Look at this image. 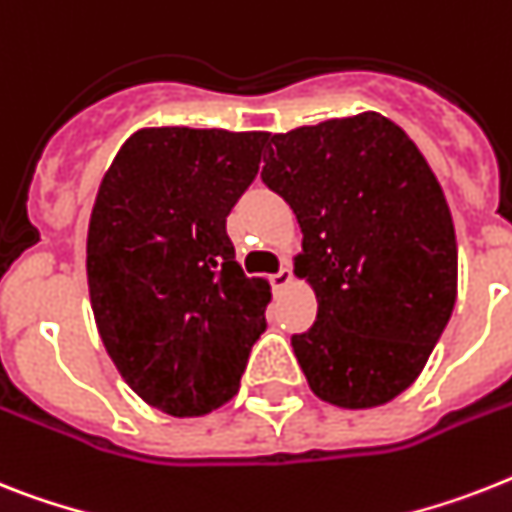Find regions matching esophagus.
I'll return each mask as SVG.
<instances>
[{"instance_id":"34e87169","label":"esophagus","mask_w":512,"mask_h":512,"mask_svg":"<svg viewBox=\"0 0 512 512\" xmlns=\"http://www.w3.org/2000/svg\"><path fill=\"white\" fill-rule=\"evenodd\" d=\"M292 278H294L292 270L281 268L278 273H273V276H270V286H273L276 292H281V289H286V286L292 284Z\"/></svg>"}]
</instances>
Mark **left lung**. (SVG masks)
<instances>
[{
  "instance_id": "obj_1",
  "label": "left lung",
  "mask_w": 512,
  "mask_h": 512,
  "mask_svg": "<svg viewBox=\"0 0 512 512\" xmlns=\"http://www.w3.org/2000/svg\"><path fill=\"white\" fill-rule=\"evenodd\" d=\"M270 141L260 178L297 215V276L318 297L315 323L292 336L297 363L331 405H384L418 378L455 307L458 244L442 186L378 112Z\"/></svg>"
}]
</instances>
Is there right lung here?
Returning <instances> with one entry per match:
<instances>
[{"label":"right lung","instance_id":"1","mask_svg":"<svg viewBox=\"0 0 512 512\" xmlns=\"http://www.w3.org/2000/svg\"><path fill=\"white\" fill-rule=\"evenodd\" d=\"M268 134L144 128L102 178L86 239L107 355L147 405L189 418L226 405L265 331L270 286L236 263L226 218Z\"/></svg>","mask_w":512,"mask_h":512}]
</instances>
